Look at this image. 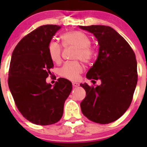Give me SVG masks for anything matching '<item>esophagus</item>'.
Instances as JSON below:
<instances>
[{"mask_svg": "<svg viewBox=\"0 0 147 147\" xmlns=\"http://www.w3.org/2000/svg\"><path fill=\"white\" fill-rule=\"evenodd\" d=\"M72 85H73V87H74V88H76V87L79 86V85H80V84L77 82H73Z\"/></svg>", "mask_w": 147, "mask_h": 147, "instance_id": "34e87169", "label": "esophagus"}]
</instances>
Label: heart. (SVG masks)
<instances>
[{
	"label": "heart",
	"instance_id": "obj_1",
	"mask_svg": "<svg viewBox=\"0 0 147 147\" xmlns=\"http://www.w3.org/2000/svg\"><path fill=\"white\" fill-rule=\"evenodd\" d=\"M64 46L72 45L76 47L73 57L80 59L85 63H88L94 58L96 49L90 44L91 39L87 34L79 31H72L61 35ZM48 54L54 62L58 63L61 60L62 46L55 40H51L48 45ZM82 66L80 61H69L64 63L59 68V74L66 80L75 81L78 80L80 74L82 72Z\"/></svg>",
	"mask_w": 147,
	"mask_h": 147
}]
</instances>
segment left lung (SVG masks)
Segmentation results:
<instances>
[{"label":"left lung","instance_id":"8db88e82","mask_svg":"<svg viewBox=\"0 0 147 147\" xmlns=\"http://www.w3.org/2000/svg\"><path fill=\"white\" fill-rule=\"evenodd\" d=\"M80 28L93 34L99 45L97 59L86 74L88 80L102 84H80L86 96L80 104L89 120L106 124L119 119L132 102L138 82L136 54L129 43L115 30L107 26ZM94 85V84H93Z\"/></svg>","mask_w":147,"mask_h":147}]
</instances>
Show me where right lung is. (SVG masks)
Listing matches in <instances>:
<instances>
[{"instance_id": "obj_1", "label": "right lung", "mask_w": 147, "mask_h": 147, "mask_svg": "<svg viewBox=\"0 0 147 147\" xmlns=\"http://www.w3.org/2000/svg\"><path fill=\"white\" fill-rule=\"evenodd\" d=\"M59 28L57 25L38 27L18 42L11 55L9 88L20 113L37 125L59 121L72 90V83L64 78L58 79L54 87L45 82L54 67L48 45Z\"/></svg>"}]
</instances>
